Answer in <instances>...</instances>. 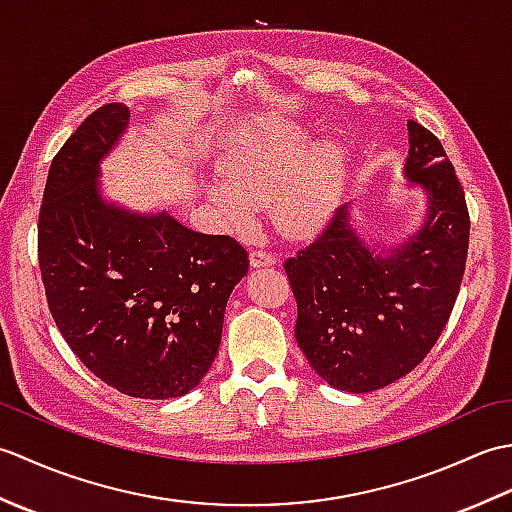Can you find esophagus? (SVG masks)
Masks as SVG:
<instances>
[{
	"label": "esophagus",
	"instance_id": "obj_1",
	"mask_svg": "<svg viewBox=\"0 0 512 512\" xmlns=\"http://www.w3.org/2000/svg\"><path fill=\"white\" fill-rule=\"evenodd\" d=\"M277 264V255L270 253V250L264 248H255L250 253V266L253 268H266V266H275Z\"/></svg>",
	"mask_w": 512,
	"mask_h": 512
}]
</instances>
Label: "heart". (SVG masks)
Here are the masks:
<instances>
[{"label": "heart", "mask_w": 512, "mask_h": 512, "mask_svg": "<svg viewBox=\"0 0 512 512\" xmlns=\"http://www.w3.org/2000/svg\"><path fill=\"white\" fill-rule=\"evenodd\" d=\"M306 136L290 129L257 143L228 162L224 184L209 187L211 200L233 226H248L253 206L270 202L275 224L290 235H308L328 220L343 191L345 154L323 143L301 161Z\"/></svg>", "instance_id": "1"}]
</instances>
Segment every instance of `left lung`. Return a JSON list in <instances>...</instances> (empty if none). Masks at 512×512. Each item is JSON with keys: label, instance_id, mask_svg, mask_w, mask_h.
<instances>
[{"label": "left lung", "instance_id": "obj_1", "mask_svg": "<svg viewBox=\"0 0 512 512\" xmlns=\"http://www.w3.org/2000/svg\"><path fill=\"white\" fill-rule=\"evenodd\" d=\"M405 173L429 195L420 231L380 257L356 235L347 204L284 270L297 299V343L325 383L350 394L387 387L436 345L458 299L471 217L440 140L407 123Z\"/></svg>", "mask_w": 512, "mask_h": 512}]
</instances>
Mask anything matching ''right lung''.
<instances>
[{
	"label": "right lung",
	"mask_w": 512,
	"mask_h": 512,
	"mask_svg": "<svg viewBox=\"0 0 512 512\" xmlns=\"http://www.w3.org/2000/svg\"><path fill=\"white\" fill-rule=\"evenodd\" d=\"M127 121V105L107 103L52 158L37 226L41 279L54 323L94 376L132 398H178L215 361L248 253L231 235L101 200L99 162Z\"/></svg>",
	"instance_id": "obj_1"
}]
</instances>
